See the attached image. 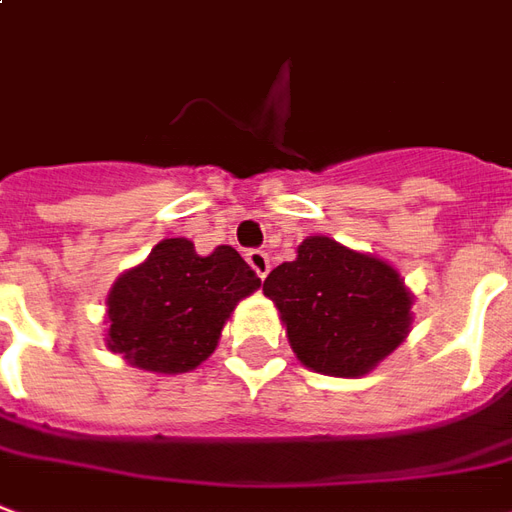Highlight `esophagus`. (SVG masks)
<instances>
[{"label":"esophagus","instance_id":"1","mask_svg":"<svg viewBox=\"0 0 512 512\" xmlns=\"http://www.w3.org/2000/svg\"><path fill=\"white\" fill-rule=\"evenodd\" d=\"M246 263L255 268V274L260 280L266 277L268 268H271V260H268V255L263 249H249V252H246Z\"/></svg>","mask_w":512,"mask_h":512}]
</instances>
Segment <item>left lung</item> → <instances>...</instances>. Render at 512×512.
<instances>
[{"mask_svg":"<svg viewBox=\"0 0 512 512\" xmlns=\"http://www.w3.org/2000/svg\"><path fill=\"white\" fill-rule=\"evenodd\" d=\"M302 366L330 377H363L405 341L413 296L399 271L374 255L310 235L296 260L263 282Z\"/></svg>","mask_w":512,"mask_h":512,"instance_id":"8db88e82","label":"left lung"}]
</instances>
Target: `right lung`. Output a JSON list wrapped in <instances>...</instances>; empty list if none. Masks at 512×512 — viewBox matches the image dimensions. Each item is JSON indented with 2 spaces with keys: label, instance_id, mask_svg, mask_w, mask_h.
Segmentation results:
<instances>
[{
  "label": "right lung",
  "instance_id": "1",
  "mask_svg": "<svg viewBox=\"0 0 512 512\" xmlns=\"http://www.w3.org/2000/svg\"><path fill=\"white\" fill-rule=\"evenodd\" d=\"M257 288L260 277L232 246L202 257L188 238H166L107 293V349L144 371H194Z\"/></svg>",
  "mask_w": 512,
  "mask_h": 512
}]
</instances>
